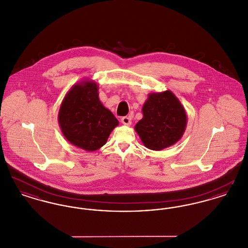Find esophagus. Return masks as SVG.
<instances>
[{"mask_svg":"<svg viewBox=\"0 0 248 248\" xmlns=\"http://www.w3.org/2000/svg\"><path fill=\"white\" fill-rule=\"evenodd\" d=\"M122 123H123L124 125H130L131 123H132V119L130 118L129 116L123 117V118H122Z\"/></svg>","mask_w":248,"mask_h":248,"instance_id":"1","label":"esophagus"}]
</instances>
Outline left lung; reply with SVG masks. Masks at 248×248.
Returning <instances> with one entry per match:
<instances>
[{"label": "left lung", "instance_id": "obj_1", "mask_svg": "<svg viewBox=\"0 0 248 248\" xmlns=\"http://www.w3.org/2000/svg\"><path fill=\"white\" fill-rule=\"evenodd\" d=\"M143 117L135 125L144 146L162 151L176 144L187 126V113L170 90L151 93L142 107Z\"/></svg>", "mask_w": 248, "mask_h": 248}]
</instances>
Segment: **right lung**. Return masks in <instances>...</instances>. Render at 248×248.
<instances>
[{
    "instance_id": "add662e5",
    "label": "right lung",
    "mask_w": 248,
    "mask_h": 248,
    "mask_svg": "<svg viewBox=\"0 0 248 248\" xmlns=\"http://www.w3.org/2000/svg\"><path fill=\"white\" fill-rule=\"evenodd\" d=\"M58 120L65 139L86 152L104 146L119 124L112 112L100 102L97 83L88 79L74 84L67 92Z\"/></svg>"
}]
</instances>
